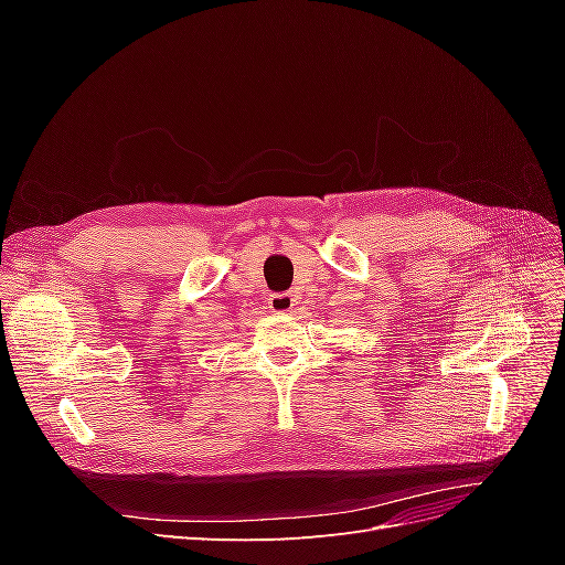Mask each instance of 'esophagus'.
<instances>
[{
    "mask_svg": "<svg viewBox=\"0 0 565 565\" xmlns=\"http://www.w3.org/2000/svg\"><path fill=\"white\" fill-rule=\"evenodd\" d=\"M295 309V295L289 292H276L268 297V311L273 313H287Z\"/></svg>",
    "mask_w": 565,
    "mask_h": 565,
    "instance_id": "obj_1",
    "label": "esophagus"
}]
</instances>
